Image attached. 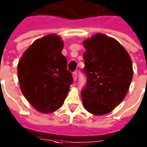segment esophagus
I'll return each mask as SVG.
<instances>
[{
    "mask_svg": "<svg viewBox=\"0 0 147 147\" xmlns=\"http://www.w3.org/2000/svg\"><path fill=\"white\" fill-rule=\"evenodd\" d=\"M72 76H73V79H74V81L77 80V73L76 72V71H74V72H73Z\"/></svg>",
    "mask_w": 147,
    "mask_h": 147,
    "instance_id": "esophagus-1",
    "label": "esophagus"
}]
</instances>
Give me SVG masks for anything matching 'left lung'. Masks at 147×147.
<instances>
[{"label": "left lung", "instance_id": "8db88e82", "mask_svg": "<svg viewBox=\"0 0 147 147\" xmlns=\"http://www.w3.org/2000/svg\"><path fill=\"white\" fill-rule=\"evenodd\" d=\"M86 85L81 91L83 106L103 115L121 102L133 79L131 57L117 40L102 33L83 42Z\"/></svg>", "mask_w": 147, "mask_h": 147}]
</instances>
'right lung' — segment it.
Listing matches in <instances>:
<instances>
[{"label": "right lung", "mask_w": 147, "mask_h": 147, "mask_svg": "<svg viewBox=\"0 0 147 147\" xmlns=\"http://www.w3.org/2000/svg\"><path fill=\"white\" fill-rule=\"evenodd\" d=\"M63 48L60 36L47 35L31 45L17 65L23 96L42 113H51L63 105L74 81Z\"/></svg>", "instance_id": "right-lung-1"}]
</instances>
